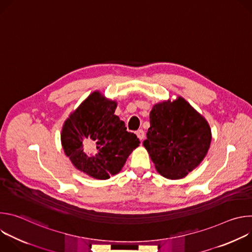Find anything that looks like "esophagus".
Returning <instances> with one entry per match:
<instances>
[{
  "label": "esophagus",
  "instance_id": "esophagus-1",
  "mask_svg": "<svg viewBox=\"0 0 252 252\" xmlns=\"http://www.w3.org/2000/svg\"><path fill=\"white\" fill-rule=\"evenodd\" d=\"M135 134L137 135V137L139 138V140L141 141L143 138H145V136H146V133H145V131H143L142 129H138V130H136L135 131Z\"/></svg>",
  "mask_w": 252,
  "mask_h": 252
}]
</instances>
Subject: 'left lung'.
Here are the masks:
<instances>
[{"label":"left lung","mask_w":252,"mask_h":252,"mask_svg":"<svg viewBox=\"0 0 252 252\" xmlns=\"http://www.w3.org/2000/svg\"><path fill=\"white\" fill-rule=\"evenodd\" d=\"M150 123L143 147L163 177L183 178L203 160L211 141L210 126L185 98L155 104Z\"/></svg>","instance_id":"1"}]
</instances>
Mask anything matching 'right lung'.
<instances>
[{
    "label": "right lung",
    "mask_w": 252,
    "mask_h": 252,
    "mask_svg": "<svg viewBox=\"0 0 252 252\" xmlns=\"http://www.w3.org/2000/svg\"><path fill=\"white\" fill-rule=\"evenodd\" d=\"M117 101L94 92L64 122L61 139L63 152L76 168L96 179L119 173L131 152L139 146L136 135L115 115ZM93 140L97 152L88 155L83 141Z\"/></svg>",
    "instance_id": "1"
}]
</instances>
